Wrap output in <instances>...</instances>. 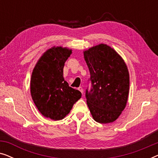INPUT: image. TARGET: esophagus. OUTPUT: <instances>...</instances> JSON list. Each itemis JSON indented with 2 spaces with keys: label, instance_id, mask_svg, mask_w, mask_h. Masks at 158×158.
<instances>
[{
  "label": "esophagus",
  "instance_id": "obj_1",
  "mask_svg": "<svg viewBox=\"0 0 158 158\" xmlns=\"http://www.w3.org/2000/svg\"><path fill=\"white\" fill-rule=\"evenodd\" d=\"M78 90L82 93V94H83V88H82V87H79V88H78Z\"/></svg>",
  "mask_w": 158,
  "mask_h": 158
}]
</instances>
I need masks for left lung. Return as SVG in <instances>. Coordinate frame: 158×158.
<instances>
[{
  "mask_svg": "<svg viewBox=\"0 0 158 158\" xmlns=\"http://www.w3.org/2000/svg\"><path fill=\"white\" fill-rule=\"evenodd\" d=\"M90 71L91 88L85 97L96 122H113L126 106L129 90V75L122 57L107 44H101L84 51Z\"/></svg>",
  "mask_w": 158,
  "mask_h": 158,
  "instance_id": "8db88e82",
  "label": "left lung"
}]
</instances>
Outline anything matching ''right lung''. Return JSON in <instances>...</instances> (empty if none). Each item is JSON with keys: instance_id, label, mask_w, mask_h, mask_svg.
Returning <instances> with one entry per match:
<instances>
[{"instance_id": "obj_1", "label": "right lung", "mask_w": 158, "mask_h": 158, "mask_svg": "<svg viewBox=\"0 0 158 158\" xmlns=\"http://www.w3.org/2000/svg\"><path fill=\"white\" fill-rule=\"evenodd\" d=\"M71 54L72 49L67 47H52L43 54L32 72L30 90L34 104L43 116L55 121L65 117L82 96L63 77L64 62Z\"/></svg>"}]
</instances>
